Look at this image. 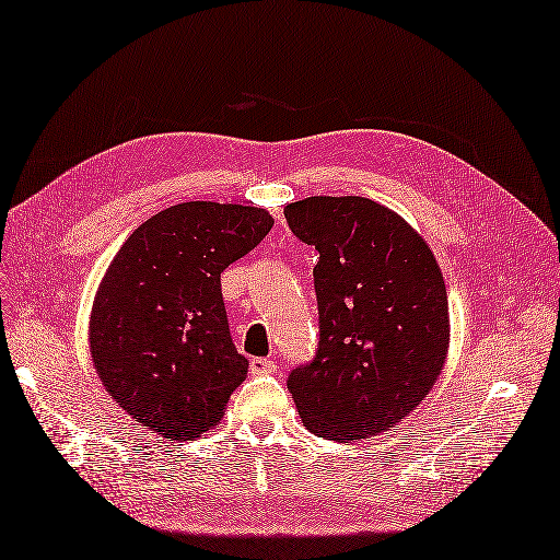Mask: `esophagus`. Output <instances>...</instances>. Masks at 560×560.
Segmentation results:
<instances>
[{
	"label": "esophagus",
	"instance_id": "esophagus-1",
	"mask_svg": "<svg viewBox=\"0 0 560 560\" xmlns=\"http://www.w3.org/2000/svg\"><path fill=\"white\" fill-rule=\"evenodd\" d=\"M250 374L253 376L277 374V364L271 362V360H265V357H255V360H250Z\"/></svg>",
	"mask_w": 560,
	"mask_h": 560
}]
</instances>
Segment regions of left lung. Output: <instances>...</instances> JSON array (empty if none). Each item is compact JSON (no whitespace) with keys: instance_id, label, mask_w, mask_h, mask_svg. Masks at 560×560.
<instances>
[{"instance_id":"left-lung-1","label":"left lung","mask_w":560,"mask_h":560,"mask_svg":"<svg viewBox=\"0 0 560 560\" xmlns=\"http://www.w3.org/2000/svg\"><path fill=\"white\" fill-rule=\"evenodd\" d=\"M319 250V348L289 390L314 435L385 433L421 405L450 350L447 289L433 250L405 218L362 196H310L283 208Z\"/></svg>"}]
</instances>
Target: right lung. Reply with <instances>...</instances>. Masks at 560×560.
Instances as JSON below:
<instances>
[{"label":"right lung","mask_w":560,"mask_h":560,"mask_svg":"<svg viewBox=\"0 0 560 560\" xmlns=\"http://www.w3.org/2000/svg\"><path fill=\"white\" fill-rule=\"evenodd\" d=\"M275 218L238 203L161 210L127 236L98 283L90 352L122 411L167 440H194L224 417L248 360L229 336L220 275Z\"/></svg>","instance_id":"add662e5"}]
</instances>
